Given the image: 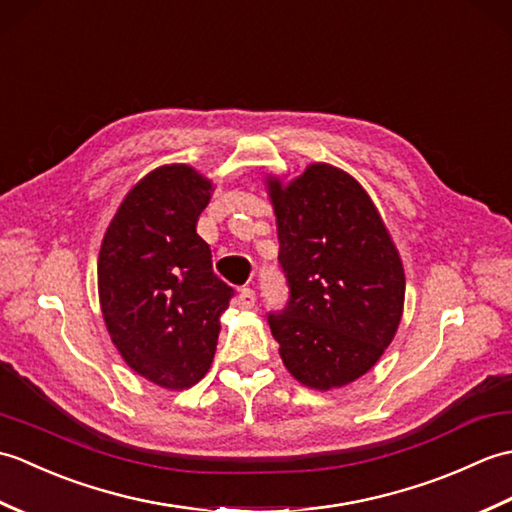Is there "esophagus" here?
I'll return each mask as SVG.
<instances>
[{"instance_id": "1", "label": "esophagus", "mask_w": 512, "mask_h": 512, "mask_svg": "<svg viewBox=\"0 0 512 512\" xmlns=\"http://www.w3.org/2000/svg\"><path fill=\"white\" fill-rule=\"evenodd\" d=\"M237 306L244 308V310L253 308V306H255V290H253V288H242V290H239Z\"/></svg>"}]
</instances>
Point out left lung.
Returning <instances> with one entry per match:
<instances>
[{
    "mask_svg": "<svg viewBox=\"0 0 512 512\" xmlns=\"http://www.w3.org/2000/svg\"><path fill=\"white\" fill-rule=\"evenodd\" d=\"M288 306L268 323L301 385L345 387L367 374L396 336L405 268L367 191L350 173L314 162L288 184L266 178Z\"/></svg>",
    "mask_w": 512,
    "mask_h": 512,
    "instance_id": "obj_1",
    "label": "left lung"
}]
</instances>
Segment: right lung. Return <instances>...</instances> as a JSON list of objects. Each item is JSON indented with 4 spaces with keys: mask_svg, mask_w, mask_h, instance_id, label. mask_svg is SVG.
Here are the masks:
<instances>
[{
    "mask_svg": "<svg viewBox=\"0 0 512 512\" xmlns=\"http://www.w3.org/2000/svg\"><path fill=\"white\" fill-rule=\"evenodd\" d=\"M211 191V180L189 165L154 169L125 195L99 253L112 343L138 376L173 391L209 372L233 297L195 231Z\"/></svg>",
    "mask_w": 512,
    "mask_h": 512,
    "instance_id": "1",
    "label": "right lung"
}]
</instances>
